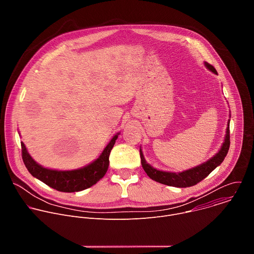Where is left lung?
Returning <instances> with one entry per match:
<instances>
[{
    "label": "left lung",
    "mask_w": 254,
    "mask_h": 254,
    "mask_svg": "<svg viewBox=\"0 0 254 254\" xmlns=\"http://www.w3.org/2000/svg\"><path fill=\"white\" fill-rule=\"evenodd\" d=\"M207 68L214 72L215 74H217L216 69L209 63H205ZM230 147V130H229V122H228V127L226 130V136L225 140L223 142V146L220 149L219 153L216 156H214L212 159L207 161L206 163L195 167L193 169L184 171L182 173H170V172H163L159 171L152 166H150L146 160L143 158V155L141 151L139 150V156H140V162L142 169L144 172L147 173V175L156 182H159L164 185L168 186H173L177 188H186V187H191L199 182H201L202 180H204L216 167H218L225 159L228 150Z\"/></svg>",
    "instance_id": "8db88e82"
}]
</instances>
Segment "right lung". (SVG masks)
<instances>
[{
    "instance_id": "1",
    "label": "right lung",
    "mask_w": 254,
    "mask_h": 254,
    "mask_svg": "<svg viewBox=\"0 0 254 254\" xmlns=\"http://www.w3.org/2000/svg\"><path fill=\"white\" fill-rule=\"evenodd\" d=\"M118 134L107 144L102 154L90 165L73 171H55L41 167L28 154L25 144L21 142L22 159L29 173L42 181L47 186L60 192H78L96 184L105 175L110 165V154L113 150Z\"/></svg>"
}]
</instances>
